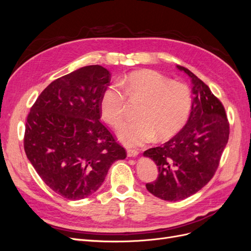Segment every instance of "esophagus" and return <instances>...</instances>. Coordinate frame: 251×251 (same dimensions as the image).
Masks as SVG:
<instances>
[{"label": "esophagus", "mask_w": 251, "mask_h": 251, "mask_svg": "<svg viewBox=\"0 0 251 251\" xmlns=\"http://www.w3.org/2000/svg\"><path fill=\"white\" fill-rule=\"evenodd\" d=\"M138 154H139L138 151H136V150H127L126 151V155H127V157H130V158L137 157Z\"/></svg>", "instance_id": "esophagus-1"}]
</instances>
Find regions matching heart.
I'll use <instances>...</instances> for the list:
<instances>
[{
    "label": "heart",
    "instance_id": "obj_1",
    "mask_svg": "<svg viewBox=\"0 0 251 251\" xmlns=\"http://www.w3.org/2000/svg\"><path fill=\"white\" fill-rule=\"evenodd\" d=\"M125 93L117 86H110L100 98L102 119L113 126L125 117L127 98L141 101L137 121L121 125L117 138L126 147H140L155 138H171L186 123L193 105L192 91L184 82L174 81L159 72L141 70L121 80ZM126 95L125 96L124 94Z\"/></svg>",
    "mask_w": 251,
    "mask_h": 251
}]
</instances>
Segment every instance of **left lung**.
<instances>
[{
  "label": "left lung",
  "instance_id": "1",
  "mask_svg": "<svg viewBox=\"0 0 251 251\" xmlns=\"http://www.w3.org/2000/svg\"><path fill=\"white\" fill-rule=\"evenodd\" d=\"M192 81L193 105L183 128L163 146L143 153L158 166V178L147 189L164 201L188 198L206 185L218 169L229 137L223 104L207 85L184 67Z\"/></svg>",
  "mask_w": 251,
  "mask_h": 251
}]
</instances>
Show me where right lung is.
Returning <instances> with one entry per match:
<instances>
[{"label":"right lung","instance_id":"right-lung-1","mask_svg":"<svg viewBox=\"0 0 251 251\" xmlns=\"http://www.w3.org/2000/svg\"><path fill=\"white\" fill-rule=\"evenodd\" d=\"M110 72L82 67L52 81L27 117L24 149L28 160L53 192L69 200L94 194L110 166L126 157L100 121V98Z\"/></svg>","mask_w":251,"mask_h":251}]
</instances>
